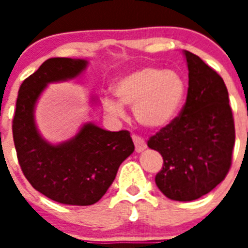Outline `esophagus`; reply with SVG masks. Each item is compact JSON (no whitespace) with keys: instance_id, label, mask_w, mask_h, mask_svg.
<instances>
[{"instance_id":"obj_1","label":"esophagus","mask_w":248,"mask_h":248,"mask_svg":"<svg viewBox=\"0 0 248 248\" xmlns=\"http://www.w3.org/2000/svg\"><path fill=\"white\" fill-rule=\"evenodd\" d=\"M132 140H134V144H135V151L138 153L140 152H143L145 148H147V143H145V140L143 138H140L138 135H132Z\"/></svg>"}]
</instances>
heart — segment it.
I'll return each instance as SVG.
<instances>
[{
  "mask_svg": "<svg viewBox=\"0 0 248 248\" xmlns=\"http://www.w3.org/2000/svg\"><path fill=\"white\" fill-rule=\"evenodd\" d=\"M113 91L118 101L112 97L103 101L109 114L122 117V104L128 105L134 108V116L141 126L161 130L180 113L186 96V83L176 71L144 67L117 79Z\"/></svg>",
  "mask_w": 248,
  "mask_h": 248,
  "instance_id": "heart-1",
  "label": "heart"
}]
</instances>
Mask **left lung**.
<instances>
[{"mask_svg": "<svg viewBox=\"0 0 248 248\" xmlns=\"http://www.w3.org/2000/svg\"><path fill=\"white\" fill-rule=\"evenodd\" d=\"M189 87L180 114L148 140L159 152L155 184L167 198L189 202L211 192L232 165L235 130L223 78L200 56L184 51Z\"/></svg>", "mask_w": 248, "mask_h": 248, "instance_id": "left-lung-1", "label": "left lung"}]
</instances>
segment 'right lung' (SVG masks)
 <instances>
[{"label": "right lung", "instance_id": "obj_1", "mask_svg": "<svg viewBox=\"0 0 248 248\" xmlns=\"http://www.w3.org/2000/svg\"><path fill=\"white\" fill-rule=\"evenodd\" d=\"M86 67L85 59L46 60L21 83L13 120L17 161L27 180L50 200L73 206L96 203L135 149L128 131H107L91 122L64 143L51 144L40 135L34 108L42 91L48 83L76 78Z\"/></svg>", "mask_w": 248, "mask_h": 248}]
</instances>
